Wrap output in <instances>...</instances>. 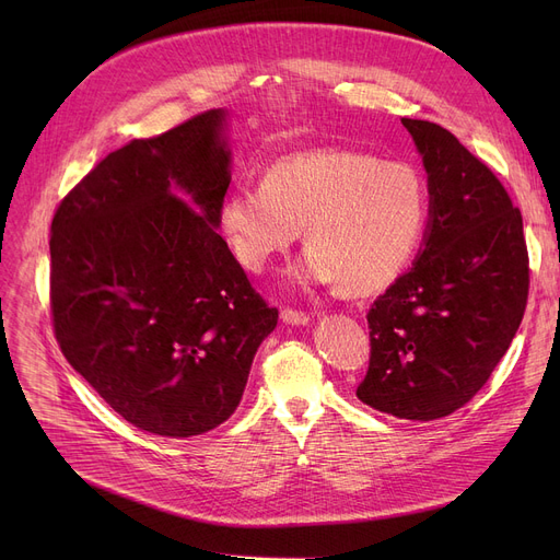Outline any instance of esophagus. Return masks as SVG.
<instances>
[{
    "label": "esophagus",
    "mask_w": 560,
    "mask_h": 560,
    "mask_svg": "<svg viewBox=\"0 0 560 560\" xmlns=\"http://www.w3.org/2000/svg\"><path fill=\"white\" fill-rule=\"evenodd\" d=\"M281 319L285 322V325H295V327H302V325H308V313L300 311V308H283L281 311Z\"/></svg>",
    "instance_id": "obj_1"
}]
</instances>
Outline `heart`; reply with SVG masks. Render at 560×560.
<instances>
[{"label":"heart","instance_id":"heart-1","mask_svg":"<svg viewBox=\"0 0 560 560\" xmlns=\"http://www.w3.org/2000/svg\"><path fill=\"white\" fill-rule=\"evenodd\" d=\"M429 184L408 161L319 147L279 156L258 188L235 186L220 206V229L243 270L258 275L300 238L308 252L298 279L347 295L388 288L413 260L429 222Z\"/></svg>","mask_w":560,"mask_h":560}]
</instances>
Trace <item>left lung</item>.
<instances>
[{
	"mask_svg": "<svg viewBox=\"0 0 560 560\" xmlns=\"http://www.w3.org/2000/svg\"><path fill=\"white\" fill-rule=\"evenodd\" d=\"M401 125L429 174L431 220L413 268L370 313V365L357 397L401 420L445 418L472 399L511 347L528 298L522 213L454 133Z\"/></svg>",
	"mask_w": 560,
	"mask_h": 560,
	"instance_id": "obj_1",
	"label": "left lung"
}]
</instances>
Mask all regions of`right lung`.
Here are the masks:
<instances>
[{
	"label": "right lung",
	"instance_id": "obj_1",
	"mask_svg": "<svg viewBox=\"0 0 560 560\" xmlns=\"http://www.w3.org/2000/svg\"><path fill=\"white\" fill-rule=\"evenodd\" d=\"M224 110L102 159L51 220L49 306L68 363L133 427L190 438L241 404L279 319L220 226Z\"/></svg>",
	"mask_w": 560,
	"mask_h": 560
}]
</instances>
